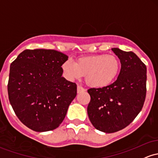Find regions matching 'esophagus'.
Masks as SVG:
<instances>
[{
	"mask_svg": "<svg viewBox=\"0 0 158 158\" xmlns=\"http://www.w3.org/2000/svg\"><path fill=\"white\" fill-rule=\"evenodd\" d=\"M83 91H85V88H84L80 85H77V92L81 93V92H83Z\"/></svg>",
	"mask_w": 158,
	"mask_h": 158,
	"instance_id": "esophagus-1",
	"label": "esophagus"
}]
</instances>
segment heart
Returning <instances> with one entry per match:
<instances>
[{
	"instance_id": "1",
	"label": "heart",
	"mask_w": 158,
	"mask_h": 158,
	"mask_svg": "<svg viewBox=\"0 0 158 158\" xmlns=\"http://www.w3.org/2000/svg\"><path fill=\"white\" fill-rule=\"evenodd\" d=\"M121 63L114 55H88L81 57L74 63L70 58L62 64V70L69 80L79 79L85 76L89 86L100 88L108 86L118 75Z\"/></svg>"
}]
</instances>
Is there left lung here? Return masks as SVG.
<instances>
[{
	"label": "left lung",
	"mask_w": 158,
	"mask_h": 158,
	"mask_svg": "<svg viewBox=\"0 0 158 158\" xmlns=\"http://www.w3.org/2000/svg\"><path fill=\"white\" fill-rule=\"evenodd\" d=\"M120 59L118 79L100 88H89L88 115L93 126L104 133H115L129 125L143 109L146 96V66L133 52L118 48Z\"/></svg>",
	"instance_id": "1"
}]
</instances>
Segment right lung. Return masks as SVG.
<instances>
[{
  "label": "right lung",
  "mask_w": 158,
  "mask_h": 158,
  "mask_svg": "<svg viewBox=\"0 0 158 158\" xmlns=\"http://www.w3.org/2000/svg\"><path fill=\"white\" fill-rule=\"evenodd\" d=\"M67 55L53 49H26L10 65V103L18 118L37 132L52 131L64 119L77 87L62 77Z\"/></svg>",
  "instance_id": "right-lung-1"
}]
</instances>
